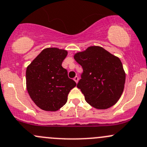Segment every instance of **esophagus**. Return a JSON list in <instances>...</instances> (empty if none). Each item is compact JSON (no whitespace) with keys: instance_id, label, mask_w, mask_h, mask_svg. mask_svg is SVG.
<instances>
[{"instance_id":"1","label":"esophagus","mask_w":147,"mask_h":147,"mask_svg":"<svg viewBox=\"0 0 147 147\" xmlns=\"http://www.w3.org/2000/svg\"><path fill=\"white\" fill-rule=\"evenodd\" d=\"M73 80H75V82H76V83H78V80H79V78H78V76H75V78H74Z\"/></svg>"}]
</instances>
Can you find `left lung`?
<instances>
[{
	"label": "left lung",
	"mask_w": 147,
	"mask_h": 147,
	"mask_svg": "<svg viewBox=\"0 0 147 147\" xmlns=\"http://www.w3.org/2000/svg\"><path fill=\"white\" fill-rule=\"evenodd\" d=\"M74 58L83 69L77 86L93 107L106 109L117 103L123 94L125 73L118 57L100 46H90Z\"/></svg>",
	"instance_id": "8db88e82"
}]
</instances>
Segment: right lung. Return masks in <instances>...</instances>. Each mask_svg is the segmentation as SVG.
Listing matches in <instances>:
<instances>
[{
  "mask_svg": "<svg viewBox=\"0 0 147 147\" xmlns=\"http://www.w3.org/2000/svg\"><path fill=\"white\" fill-rule=\"evenodd\" d=\"M67 51L48 48L42 51L26 71L27 92L35 104L42 110L56 111L67 101L69 91L77 85L67 76L62 63Z\"/></svg>",
  "mask_w": 147,
  "mask_h": 147,
  "instance_id": "add662e5",
  "label": "right lung"
}]
</instances>
